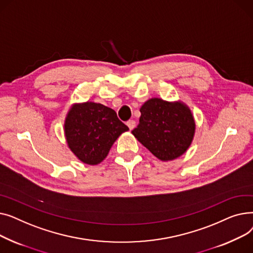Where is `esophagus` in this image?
Instances as JSON below:
<instances>
[{"label": "esophagus", "instance_id": "34e87169", "mask_svg": "<svg viewBox=\"0 0 253 253\" xmlns=\"http://www.w3.org/2000/svg\"><path fill=\"white\" fill-rule=\"evenodd\" d=\"M127 126L129 127L130 130L133 129L135 127V121H133V120H129V121H127Z\"/></svg>", "mask_w": 253, "mask_h": 253}]
</instances>
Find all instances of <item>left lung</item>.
Listing matches in <instances>:
<instances>
[{"instance_id":"8db88e82","label":"left lung","mask_w":253,"mask_h":253,"mask_svg":"<svg viewBox=\"0 0 253 253\" xmlns=\"http://www.w3.org/2000/svg\"><path fill=\"white\" fill-rule=\"evenodd\" d=\"M140 113L139 124L132 134L155 157L171 161L189 149L195 122L187 105L152 98L143 103Z\"/></svg>"}]
</instances>
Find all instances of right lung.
Masks as SVG:
<instances>
[{
    "label": "right lung",
    "mask_w": 253,
    "mask_h": 253,
    "mask_svg": "<svg viewBox=\"0 0 253 253\" xmlns=\"http://www.w3.org/2000/svg\"><path fill=\"white\" fill-rule=\"evenodd\" d=\"M128 130L114 110L91 101L75 104L64 123L69 148L89 165L103 161L117 138Z\"/></svg>",
    "instance_id": "1"
}]
</instances>
